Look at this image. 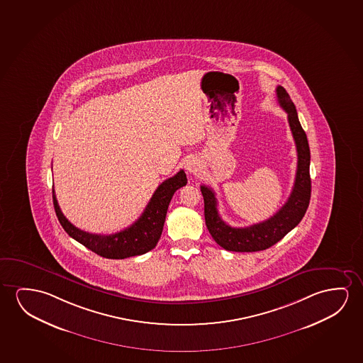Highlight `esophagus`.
Masks as SVG:
<instances>
[{
    "instance_id": "1",
    "label": "esophagus",
    "mask_w": 363,
    "mask_h": 363,
    "mask_svg": "<svg viewBox=\"0 0 363 363\" xmlns=\"http://www.w3.org/2000/svg\"><path fill=\"white\" fill-rule=\"evenodd\" d=\"M186 169H187V172H189V174H196V172L200 169V163L196 162L195 160L189 161L187 164H186Z\"/></svg>"
}]
</instances>
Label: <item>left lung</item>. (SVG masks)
Masks as SVG:
<instances>
[{
  "instance_id": "left-lung-1",
  "label": "left lung",
  "mask_w": 363,
  "mask_h": 363,
  "mask_svg": "<svg viewBox=\"0 0 363 363\" xmlns=\"http://www.w3.org/2000/svg\"><path fill=\"white\" fill-rule=\"evenodd\" d=\"M276 92L279 106L287 112L289 127L297 150V171L292 192L287 202L266 221L252 226L236 228L228 226L218 215L215 192L207 186H201V192L205 201L206 226L212 238L227 251L257 252L274 246L300 223L310 205L311 153L307 136L301 126L296 106L289 99L287 91L282 86H277Z\"/></svg>"
}]
</instances>
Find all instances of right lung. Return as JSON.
<instances>
[{"instance_id":"add662e5","label":"right lung","mask_w":363,"mask_h":363,"mask_svg":"<svg viewBox=\"0 0 363 363\" xmlns=\"http://www.w3.org/2000/svg\"><path fill=\"white\" fill-rule=\"evenodd\" d=\"M186 184L187 177L184 169L163 181L155 191L140 218L135 223H132L131 226L108 236L89 233L74 227L60 208L52 187L53 206L58 221L63 230L69 233V236L84 245V247L89 248L92 252L100 255L101 257L123 259L132 256H140L155 248L162 233L171 199L174 192L186 186Z\"/></svg>"}]
</instances>
